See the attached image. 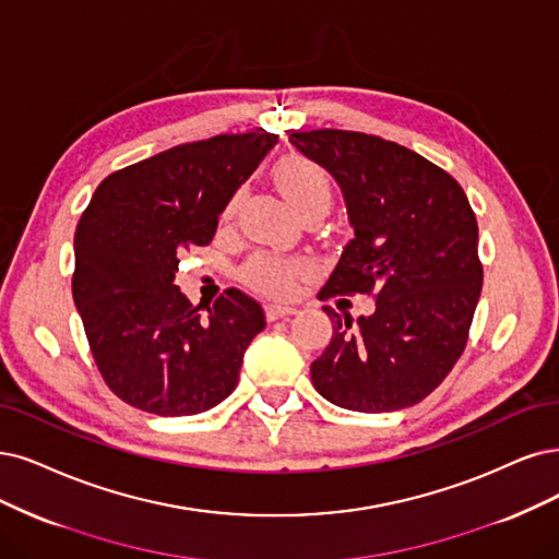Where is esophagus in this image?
Here are the masks:
<instances>
[{"mask_svg":"<svg viewBox=\"0 0 559 559\" xmlns=\"http://www.w3.org/2000/svg\"><path fill=\"white\" fill-rule=\"evenodd\" d=\"M264 311H266V320L274 322V320H281V318H287V316H295L297 308L274 301V304H266Z\"/></svg>","mask_w":559,"mask_h":559,"instance_id":"obj_1","label":"esophagus"}]
</instances>
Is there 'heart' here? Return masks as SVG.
I'll return each instance as SVG.
<instances>
[{"instance_id": "1", "label": "heart", "mask_w": 559, "mask_h": 559, "mask_svg": "<svg viewBox=\"0 0 559 559\" xmlns=\"http://www.w3.org/2000/svg\"><path fill=\"white\" fill-rule=\"evenodd\" d=\"M274 181L295 210L304 216L332 202V186L320 165L301 154H287L274 165ZM239 193L227 202L223 218H230L237 210ZM306 276V264L299 260H281L274 255H253L241 269V278L253 290L287 297L297 290L299 281Z\"/></svg>"}]
</instances>
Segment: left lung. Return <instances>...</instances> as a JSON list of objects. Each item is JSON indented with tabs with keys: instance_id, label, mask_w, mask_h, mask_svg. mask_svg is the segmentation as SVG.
<instances>
[{
	"instance_id": "left-lung-1",
	"label": "left lung",
	"mask_w": 559,
	"mask_h": 559,
	"mask_svg": "<svg viewBox=\"0 0 559 559\" xmlns=\"http://www.w3.org/2000/svg\"><path fill=\"white\" fill-rule=\"evenodd\" d=\"M290 142L338 181L355 230L318 299H376L357 322L322 306L334 336L311 364L313 386L355 412L417 405L461 359L481 295L469 200L447 170L380 135L318 129Z\"/></svg>"
}]
</instances>
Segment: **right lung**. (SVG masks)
Segmentation results:
<instances>
[{
	"label": "right lung",
	"mask_w": 559,
	"mask_h": 559,
	"mask_svg": "<svg viewBox=\"0 0 559 559\" xmlns=\"http://www.w3.org/2000/svg\"><path fill=\"white\" fill-rule=\"evenodd\" d=\"M278 140L264 129L177 144L98 183L75 227L73 301L100 378L158 417H189L233 394L262 306L230 287L193 306L175 285L183 251L206 246L218 216Z\"/></svg>",
	"instance_id": "right-lung-1"
}]
</instances>
